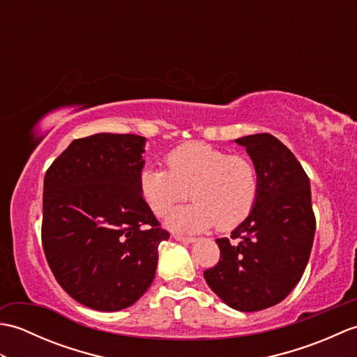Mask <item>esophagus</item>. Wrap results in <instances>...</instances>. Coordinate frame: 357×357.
<instances>
[{
	"label": "esophagus",
	"mask_w": 357,
	"mask_h": 357,
	"mask_svg": "<svg viewBox=\"0 0 357 357\" xmlns=\"http://www.w3.org/2000/svg\"><path fill=\"white\" fill-rule=\"evenodd\" d=\"M173 238L179 242H185V244H193V242H196V238L184 236V234H173Z\"/></svg>",
	"instance_id": "esophagus-1"
}]
</instances>
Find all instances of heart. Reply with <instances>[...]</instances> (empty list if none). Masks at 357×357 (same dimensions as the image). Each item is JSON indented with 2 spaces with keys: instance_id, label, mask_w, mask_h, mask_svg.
Returning <instances> with one entry per match:
<instances>
[{
  "instance_id": "b5f03b06",
  "label": "heart",
  "mask_w": 357,
  "mask_h": 357,
  "mask_svg": "<svg viewBox=\"0 0 357 357\" xmlns=\"http://www.w3.org/2000/svg\"><path fill=\"white\" fill-rule=\"evenodd\" d=\"M167 170L139 173V193L156 216H164L190 196L188 206L167 218L173 230L198 233L216 225L227 231L252 215L261 176L252 159L204 142H187L165 156Z\"/></svg>"
}]
</instances>
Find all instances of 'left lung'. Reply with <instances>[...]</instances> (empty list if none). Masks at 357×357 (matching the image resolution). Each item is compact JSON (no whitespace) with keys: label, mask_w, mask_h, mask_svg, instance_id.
<instances>
[{"label":"left lung","mask_w":357,"mask_h":357,"mask_svg":"<svg viewBox=\"0 0 357 357\" xmlns=\"http://www.w3.org/2000/svg\"><path fill=\"white\" fill-rule=\"evenodd\" d=\"M245 147L261 176L256 206L227 238L216 239L221 257L204 271L208 287L238 312H259L284 301L307 267L316 231L307 173L270 133L234 139Z\"/></svg>","instance_id":"left-lung-1"}]
</instances>
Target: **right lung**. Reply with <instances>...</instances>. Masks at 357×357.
I'll return each instance as SVG.
<instances>
[{"label":"right lung","instance_id":"add662e5","mask_svg":"<svg viewBox=\"0 0 357 357\" xmlns=\"http://www.w3.org/2000/svg\"><path fill=\"white\" fill-rule=\"evenodd\" d=\"M146 138L96 133L75 139L49 167L43 248L66 293L100 312L133 305L155 279L170 238L139 193Z\"/></svg>","mask_w":357,"mask_h":357}]
</instances>
